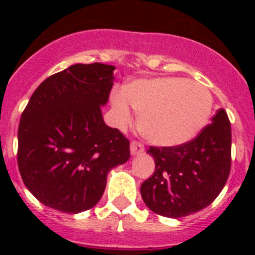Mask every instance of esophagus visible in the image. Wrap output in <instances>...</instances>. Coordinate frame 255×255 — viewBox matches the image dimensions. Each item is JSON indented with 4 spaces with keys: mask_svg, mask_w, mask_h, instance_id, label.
Instances as JSON below:
<instances>
[{
    "mask_svg": "<svg viewBox=\"0 0 255 255\" xmlns=\"http://www.w3.org/2000/svg\"><path fill=\"white\" fill-rule=\"evenodd\" d=\"M143 151L144 145L142 143L137 142V140H133V142L130 143V153H132V155H139Z\"/></svg>",
    "mask_w": 255,
    "mask_h": 255,
    "instance_id": "1",
    "label": "esophagus"
}]
</instances>
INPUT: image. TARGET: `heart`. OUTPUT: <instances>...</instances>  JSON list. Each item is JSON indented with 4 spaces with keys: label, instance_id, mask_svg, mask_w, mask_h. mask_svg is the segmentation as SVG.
Returning <instances> with one entry per match:
<instances>
[{
    "label": "heart",
    "instance_id": "obj_1",
    "mask_svg": "<svg viewBox=\"0 0 255 255\" xmlns=\"http://www.w3.org/2000/svg\"><path fill=\"white\" fill-rule=\"evenodd\" d=\"M112 106L122 125L140 113L139 129L149 142L177 146L194 139L207 125L212 96L204 85L177 76L134 80L112 94Z\"/></svg>",
    "mask_w": 255,
    "mask_h": 255
}]
</instances>
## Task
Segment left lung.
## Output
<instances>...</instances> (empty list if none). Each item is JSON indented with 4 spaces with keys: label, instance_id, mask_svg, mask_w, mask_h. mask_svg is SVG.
Masks as SVG:
<instances>
[{
    "label": "left lung",
    "instance_id": "obj_1",
    "mask_svg": "<svg viewBox=\"0 0 255 255\" xmlns=\"http://www.w3.org/2000/svg\"><path fill=\"white\" fill-rule=\"evenodd\" d=\"M232 132L220 109L196 138L177 146H150L155 170L140 186L144 204L154 213L180 218L215 201L231 170Z\"/></svg>",
    "mask_w": 255,
    "mask_h": 255
}]
</instances>
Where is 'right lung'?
Returning <instances> with one entry per match:
<instances>
[{
	"mask_svg": "<svg viewBox=\"0 0 255 255\" xmlns=\"http://www.w3.org/2000/svg\"><path fill=\"white\" fill-rule=\"evenodd\" d=\"M115 66L75 64L33 92L18 127V169L45 206L66 213L100 201L107 174L129 159V140L105 123Z\"/></svg>",
	"mask_w": 255,
	"mask_h": 255,
	"instance_id": "obj_1",
	"label": "right lung"
}]
</instances>
